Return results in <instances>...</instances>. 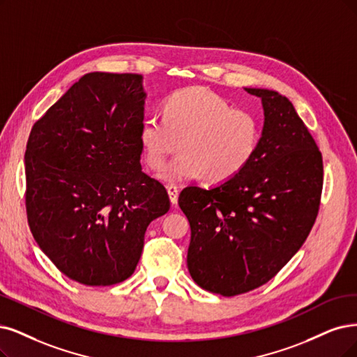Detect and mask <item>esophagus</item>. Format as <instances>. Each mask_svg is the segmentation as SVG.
<instances>
[{
    "label": "esophagus",
    "mask_w": 357,
    "mask_h": 357,
    "mask_svg": "<svg viewBox=\"0 0 357 357\" xmlns=\"http://www.w3.org/2000/svg\"><path fill=\"white\" fill-rule=\"evenodd\" d=\"M167 194H169V199L170 203L176 206L178 204V195H179V190L176 185H167Z\"/></svg>",
    "instance_id": "obj_1"
}]
</instances>
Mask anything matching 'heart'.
Returning <instances> with one entry per match:
<instances>
[{"label":"heart","mask_w":357,"mask_h":357,"mask_svg":"<svg viewBox=\"0 0 357 357\" xmlns=\"http://www.w3.org/2000/svg\"><path fill=\"white\" fill-rule=\"evenodd\" d=\"M261 125L256 113L232 105L204 86H190L169 96L163 116L142 121L139 144L144 160L162 169L179 141V154L158 178L179 183L203 178L223 183L243 172L259 149Z\"/></svg>","instance_id":"1"}]
</instances>
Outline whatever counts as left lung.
Here are the masks:
<instances>
[{
	"label": "left lung",
	"mask_w": 357,
	"mask_h": 357,
	"mask_svg": "<svg viewBox=\"0 0 357 357\" xmlns=\"http://www.w3.org/2000/svg\"><path fill=\"white\" fill-rule=\"evenodd\" d=\"M261 100L263 129L250 165L207 190L187 187V265L197 285L225 297L266 284L306 241L319 208L322 154L280 92L244 88Z\"/></svg>",
	"instance_id": "obj_1"
}]
</instances>
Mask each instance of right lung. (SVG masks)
I'll return each mask as SVG.
<instances>
[{"mask_svg":"<svg viewBox=\"0 0 357 357\" xmlns=\"http://www.w3.org/2000/svg\"><path fill=\"white\" fill-rule=\"evenodd\" d=\"M142 76L84 75L33 125L26 212L35 241L70 280L119 284L134 273L169 195L141 169Z\"/></svg>","mask_w":357,"mask_h":357,"instance_id":"1","label":"right lung"}]
</instances>
